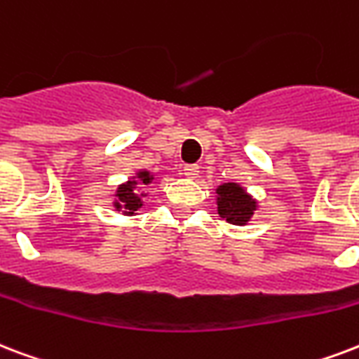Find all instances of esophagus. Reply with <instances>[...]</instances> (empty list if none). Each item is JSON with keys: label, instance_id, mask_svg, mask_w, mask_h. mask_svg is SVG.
I'll return each instance as SVG.
<instances>
[{"label": "esophagus", "instance_id": "esophagus-1", "mask_svg": "<svg viewBox=\"0 0 359 359\" xmlns=\"http://www.w3.org/2000/svg\"><path fill=\"white\" fill-rule=\"evenodd\" d=\"M184 175L188 179H198L199 175V165H186Z\"/></svg>", "mask_w": 359, "mask_h": 359}]
</instances>
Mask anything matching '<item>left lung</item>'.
Returning <instances> with one entry per match:
<instances>
[{"instance_id":"obj_1","label":"left lung","mask_w":359,"mask_h":359,"mask_svg":"<svg viewBox=\"0 0 359 359\" xmlns=\"http://www.w3.org/2000/svg\"><path fill=\"white\" fill-rule=\"evenodd\" d=\"M216 210L220 218L233 226H246L258 210V199L239 182L216 186Z\"/></svg>"}]
</instances>
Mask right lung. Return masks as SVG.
<instances>
[{
	"instance_id": "1",
	"label": "right lung",
	"mask_w": 359,
	"mask_h": 359,
	"mask_svg": "<svg viewBox=\"0 0 359 359\" xmlns=\"http://www.w3.org/2000/svg\"><path fill=\"white\" fill-rule=\"evenodd\" d=\"M156 180V175L149 169H137L130 179L118 184L113 191V209L118 215L133 216L137 210L143 209L144 205V186L152 184Z\"/></svg>"
}]
</instances>
